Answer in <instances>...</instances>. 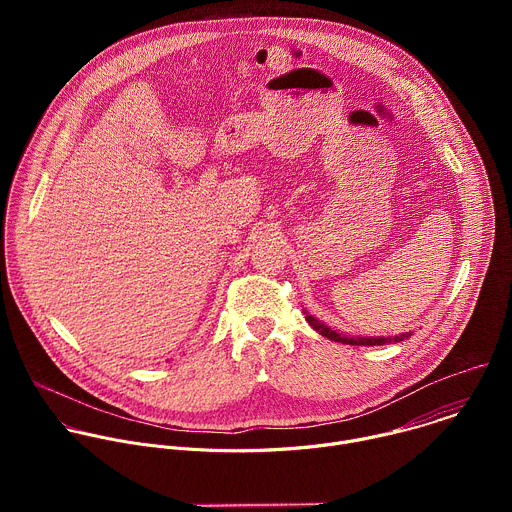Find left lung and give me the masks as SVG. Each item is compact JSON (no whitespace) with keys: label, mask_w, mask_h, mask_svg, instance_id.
I'll use <instances>...</instances> for the list:
<instances>
[{"label":"left lung","mask_w":512,"mask_h":512,"mask_svg":"<svg viewBox=\"0 0 512 512\" xmlns=\"http://www.w3.org/2000/svg\"><path fill=\"white\" fill-rule=\"evenodd\" d=\"M306 320L310 322V326L316 330V332H320L322 336H326V338H330V340H334V342H342V344H352V346H383V344H387V342H401V340H405V338H409L411 336V332H407V334H401V336H391V338H383V336H367V338H350V336H344V334H338L336 330H330L326 324H322L320 320H316L314 316H310L308 312H306Z\"/></svg>","instance_id":"obj_1"}]
</instances>
